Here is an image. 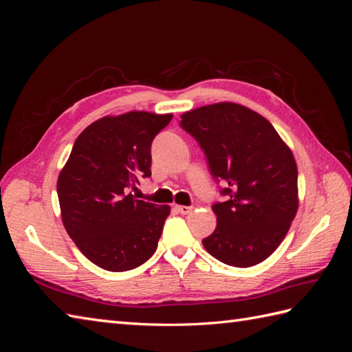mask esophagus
Here are the masks:
<instances>
[{
    "mask_svg": "<svg viewBox=\"0 0 352 352\" xmlns=\"http://www.w3.org/2000/svg\"><path fill=\"white\" fill-rule=\"evenodd\" d=\"M176 210L180 212V214H189V212L192 211V207H188V206H176Z\"/></svg>",
    "mask_w": 352,
    "mask_h": 352,
    "instance_id": "obj_1",
    "label": "esophagus"
}]
</instances>
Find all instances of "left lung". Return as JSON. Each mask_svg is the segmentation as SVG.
<instances>
[{"label":"left lung","instance_id":"obj_1","mask_svg":"<svg viewBox=\"0 0 352 352\" xmlns=\"http://www.w3.org/2000/svg\"><path fill=\"white\" fill-rule=\"evenodd\" d=\"M180 126L204 150L210 172L226 188L217 202L216 230L204 248L233 267H251L279 247L298 204V168L291 148L261 114L217 102L180 116Z\"/></svg>","mask_w":352,"mask_h":352}]
</instances>
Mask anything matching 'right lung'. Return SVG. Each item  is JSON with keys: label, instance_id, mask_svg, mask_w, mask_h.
I'll return each mask as SVG.
<instances>
[{"label": "right lung", "instance_id": "obj_1", "mask_svg": "<svg viewBox=\"0 0 352 352\" xmlns=\"http://www.w3.org/2000/svg\"><path fill=\"white\" fill-rule=\"evenodd\" d=\"M173 114L127 111L91 123L57 180L61 220L80 252L98 267L126 272L155 252L168 206L136 199L151 176V142Z\"/></svg>", "mask_w": 352, "mask_h": 352}]
</instances>
